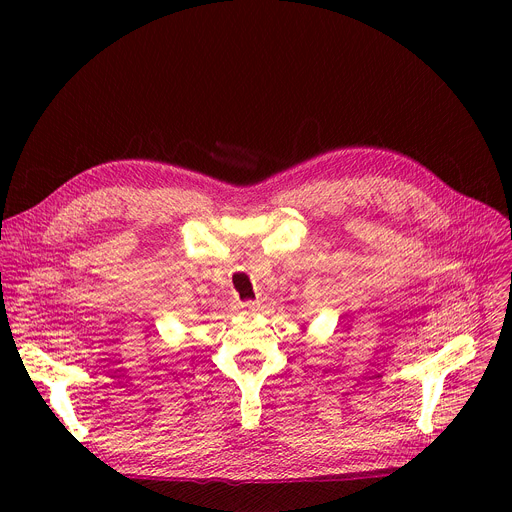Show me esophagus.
I'll return each mask as SVG.
<instances>
[{"instance_id": "1", "label": "esophagus", "mask_w": 512, "mask_h": 512, "mask_svg": "<svg viewBox=\"0 0 512 512\" xmlns=\"http://www.w3.org/2000/svg\"><path fill=\"white\" fill-rule=\"evenodd\" d=\"M241 310H243L245 314H253V312L257 310V304H255V302H243V304H241Z\"/></svg>"}]
</instances>
